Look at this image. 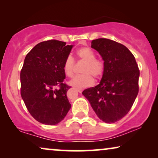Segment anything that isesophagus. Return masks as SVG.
Instances as JSON below:
<instances>
[{
	"mask_svg": "<svg viewBox=\"0 0 158 158\" xmlns=\"http://www.w3.org/2000/svg\"><path fill=\"white\" fill-rule=\"evenodd\" d=\"M76 90H77V91H78L79 93H82L83 92V89H82V88H76Z\"/></svg>",
	"mask_w": 158,
	"mask_h": 158,
	"instance_id": "1",
	"label": "esophagus"
}]
</instances>
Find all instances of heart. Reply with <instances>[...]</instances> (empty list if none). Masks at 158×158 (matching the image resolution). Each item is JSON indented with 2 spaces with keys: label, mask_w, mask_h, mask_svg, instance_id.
I'll return each instance as SVG.
<instances>
[{
  "label": "heart",
  "mask_w": 158,
  "mask_h": 158,
  "mask_svg": "<svg viewBox=\"0 0 158 158\" xmlns=\"http://www.w3.org/2000/svg\"><path fill=\"white\" fill-rule=\"evenodd\" d=\"M76 55L80 60L85 62L82 74L77 75L70 81L71 85L78 88H85L91 85L95 77H100L103 72L104 64L100 59L96 58V55L88 47H83L76 52ZM64 74L69 77H72L75 73V62L71 56H68L63 63Z\"/></svg>",
  "instance_id": "obj_1"
}]
</instances>
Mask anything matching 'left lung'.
Wrapping results in <instances>:
<instances>
[{
    "instance_id": "1",
    "label": "left lung",
    "mask_w": 158,
    "mask_h": 158,
    "mask_svg": "<svg viewBox=\"0 0 158 158\" xmlns=\"http://www.w3.org/2000/svg\"><path fill=\"white\" fill-rule=\"evenodd\" d=\"M91 47L98 52L103 61L102 79L98 85L84 90L101 121L114 123L131 109L139 92V70L132 53L124 45L109 39H97Z\"/></svg>"
}]
</instances>
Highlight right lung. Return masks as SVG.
Listing matches in <instances>:
<instances>
[{"instance_id": "right-lung-1", "label": "right lung", "mask_w": 158, "mask_h": 158, "mask_svg": "<svg viewBox=\"0 0 158 158\" xmlns=\"http://www.w3.org/2000/svg\"><path fill=\"white\" fill-rule=\"evenodd\" d=\"M72 48L51 40L39 43L26 56L20 74L21 95L30 114L42 124H58L70 109L67 97L70 86L63 82V63Z\"/></svg>"}]
</instances>
